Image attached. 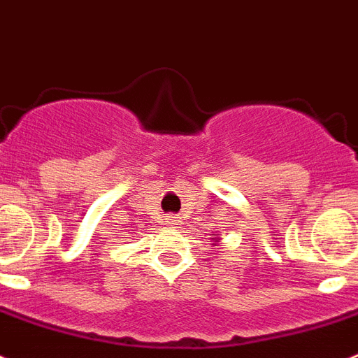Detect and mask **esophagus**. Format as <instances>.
Segmentation results:
<instances>
[{
  "label": "esophagus",
  "mask_w": 358,
  "mask_h": 358,
  "mask_svg": "<svg viewBox=\"0 0 358 358\" xmlns=\"http://www.w3.org/2000/svg\"><path fill=\"white\" fill-rule=\"evenodd\" d=\"M164 223H166V224H169V227H173V224H176V223H178V221H176V215H173V214H167L166 217H164Z\"/></svg>",
  "instance_id": "1"
}]
</instances>
